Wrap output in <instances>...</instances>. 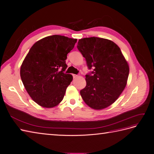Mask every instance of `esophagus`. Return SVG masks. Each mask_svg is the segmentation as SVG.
Listing matches in <instances>:
<instances>
[{
  "label": "esophagus",
  "instance_id": "34e87169",
  "mask_svg": "<svg viewBox=\"0 0 154 154\" xmlns=\"http://www.w3.org/2000/svg\"><path fill=\"white\" fill-rule=\"evenodd\" d=\"M77 77H78L77 75H75V74H73V79H75V78H77Z\"/></svg>",
  "mask_w": 154,
  "mask_h": 154
}]
</instances>
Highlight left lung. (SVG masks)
I'll return each instance as SVG.
<instances>
[{"mask_svg": "<svg viewBox=\"0 0 154 154\" xmlns=\"http://www.w3.org/2000/svg\"><path fill=\"white\" fill-rule=\"evenodd\" d=\"M77 49L89 69L86 86L81 90L89 106L101 110L117 100L126 86L129 68L118 45L106 38L92 37L79 40Z\"/></svg>", "mask_w": 154, "mask_h": 154, "instance_id": "8db88e82", "label": "left lung"}]
</instances>
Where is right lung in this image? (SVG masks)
Here are the masks:
<instances>
[{
	"label": "right lung",
	"mask_w": 154,
	"mask_h": 154,
	"mask_svg": "<svg viewBox=\"0 0 154 154\" xmlns=\"http://www.w3.org/2000/svg\"><path fill=\"white\" fill-rule=\"evenodd\" d=\"M77 39L54 35L35 42L23 61L21 81L32 99L40 106L52 108L63 99L66 89L72 81L66 73L67 54Z\"/></svg>",
	"instance_id": "obj_1"
}]
</instances>
